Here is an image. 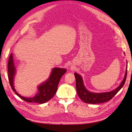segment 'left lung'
<instances>
[{"label":"left lung","mask_w":132,"mask_h":132,"mask_svg":"<svg viewBox=\"0 0 132 132\" xmlns=\"http://www.w3.org/2000/svg\"><path fill=\"white\" fill-rule=\"evenodd\" d=\"M127 74V65L126 72L125 75V78L122 81L121 85L117 88L110 92L103 93H94L87 91L84 85L82 79L81 77L77 73H74L76 79V89L79 97L81 98V100L87 103H91V104H96L107 102L112 98L120 90L122 87L125 85Z\"/></svg>","instance_id":"1"}]
</instances>
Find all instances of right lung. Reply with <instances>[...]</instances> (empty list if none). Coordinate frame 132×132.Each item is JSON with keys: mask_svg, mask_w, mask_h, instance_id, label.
I'll return each mask as SVG.
<instances>
[{"mask_svg": "<svg viewBox=\"0 0 132 132\" xmlns=\"http://www.w3.org/2000/svg\"><path fill=\"white\" fill-rule=\"evenodd\" d=\"M15 70L16 69L13 59V54L11 53L8 63H7V71H8L9 81L12 89L15 92V94L23 100L28 102H35L38 103H45L54 96L57 92L60 80L67 71V70L65 69L54 68L52 71L50 77L47 80L38 87V92L35 96L34 97L26 98L20 95L14 89L13 81Z\"/></svg>", "mask_w": 132, "mask_h": 132, "instance_id": "obj_1", "label": "right lung"}]
</instances>
